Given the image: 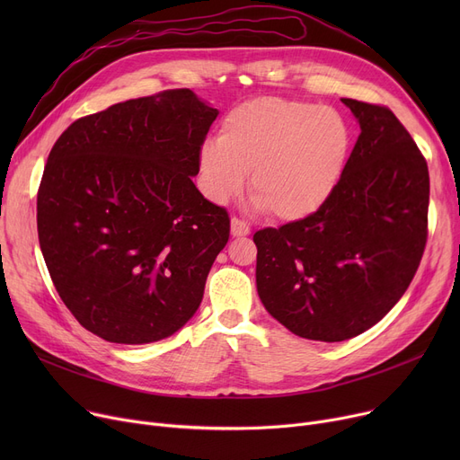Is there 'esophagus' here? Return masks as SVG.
I'll use <instances>...</instances> for the list:
<instances>
[{
	"label": "esophagus",
	"mask_w": 460,
	"mask_h": 460,
	"mask_svg": "<svg viewBox=\"0 0 460 460\" xmlns=\"http://www.w3.org/2000/svg\"><path fill=\"white\" fill-rule=\"evenodd\" d=\"M250 224L248 222H244V220H240V217H233L231 220V234L233 236H246V234H250Z\"/></svg>",
	"instance_id": "obj_1"
}]
</instances>
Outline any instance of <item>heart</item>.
Masks as SVG:
<instances>
[{
	"mask_svg": "<svg viewBox=\"0 0 460 460\" xmlns=\"http://www.w3.org/2000/svg\"><path fill=\"white\" fill-rule=\"evenodd\" d=\"M352 130L341 111L264 96L234 108L220 139L205 141L199 172L207 196L227 203L250 173L253 199L279 222L315 214L347 165Z\"/></svg>",
	"mask_w": 460,
	"mask_h": 460,
	"instance_id": "b5f03b06",
	"label": "heart"
}]
</instances>
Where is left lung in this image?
<instances>
[{
  "label": "left lung",
  "instance_id": "obj_1",
  "mask_svg": "<svg viewBox=\"0 0 460 460\" xmlns=\"http://www.w3.org/2000/svg\"><path fill=\"white\" fill-rule=\"evenodd\" d=\"M359 136L330 199L253 234L257 293L287 330L345 341L375 326L414 279L427 244L429 167L394 111L341 99Z\"/></svg>",
  "mask_w": 460,
  "mask_h": 460
}]
</instances>
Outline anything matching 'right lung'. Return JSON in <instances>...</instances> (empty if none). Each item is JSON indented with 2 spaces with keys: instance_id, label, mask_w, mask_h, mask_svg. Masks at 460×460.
Listing matches in <instances>:
<instances>
[{
  "instance_id": "right-lung-1",
  "label": "right lung",
  "mask_w": 460,
  "mask_h": 460,
  "mask_svg": "<svg viewBox=\"0 0 460 460\" xmlns=\"http://www.w3.org/2000/svg\"><path fill=\"white\" fill-rule=\"evenodd\" d=\"M217 110L169 89L75 120L37 193L42 257L63 304L110 343L143 345L198 311L231 220L191 177Z\"/></svg>"
}]
</instances>
